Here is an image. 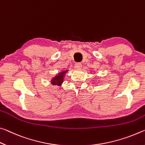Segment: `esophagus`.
I'll return each mask as SVG.
<instances>
[{
	"label": "esophagus",
	"mask_w": 145,
	"mask_h": 145,
	"mask_svg": "<svg viewBox=\"0 0 145 145\" xmlns=\"http://www.w3.org/2000/svg\"><path fill=\"white\" fill-rule=\"evenodd\" d=\"M82 63H75L74 67L75 69H80L82 68Z\"/></svg>",
	"instance_id": "1"
}]
</instances>
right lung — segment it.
<instances>
[{"instance_id": "add662e5", "label": "right lung", "mask_w": 145, "mask_h": 145, "mask_svg": "<svg viewBox=\"0 0 145 145\" xmlns=\"http://www.w3.org/2000/svg\"><path fill=\"white\" fill-rule=\"evenodd\" d=\"M67 71H62L61 72H60L58 75H56L55 77H54L51 80V84L53 85H58V86H60L61 84L63 83V78L65 74L67 72Z\"/></svg>"}]
</instances>
